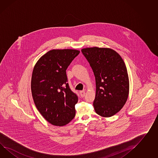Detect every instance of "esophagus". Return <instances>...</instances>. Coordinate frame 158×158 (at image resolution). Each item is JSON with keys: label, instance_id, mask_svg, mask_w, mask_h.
Listing matches in <instances>:
<instances>
[{"label": "esophagus", "instance_id": "esophagus-1", "mask_svg": "<svg viewBox=\"0 0 158 158\" xmlns=\"http://www.w3.org/2000/svg\"><path fill=\"white\" fill-rule=\"evenodd\" d=\"M80 94H81V97H85V91H81L80 92Z\"/></svg>", "mask_w": 158, "mask_h": 158}]
</instances>
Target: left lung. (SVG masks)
Here are the masks:
<instances>
[{"label":"left lung","instance_id":"obj_1","mask_svg":"<svg viewBox=\"0 0 158 158\" xmlns=\"http://www.w3.org/2000/svg\"><path fill=\"white\" fill-rule=\"evenodd\" d=\"M81 51L95 77V111L104 118L115 115L126 103L129 94V78L123 59L109 48L94 47Z\"/></svg>","mask_w":158,"mask_h":158}]
</instances>
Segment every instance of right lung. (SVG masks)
Here are the masks:
<instances>
[{"instance_id": "1", "label": "right lung", "mask_w": 158, "mask_h": 158, "mask_svg": "<svg viewBox=\"0 0 158 158\" xmlns=\"http://www.w3.org/2000/svg\"><path fill=\"white\" fill-rule=\"evenodd\" d=\"M79 52L74 49H53L34 65L31 83L34 102L43 117L54 126H65L75 115L78 99L67 83L65 71Z\"/></svg>"}]
</instances>
